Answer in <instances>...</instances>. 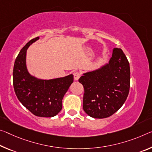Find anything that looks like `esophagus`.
<instances>
[{"instance_id": "1", "label": "esophagus", "mask_w": 152, "mask_h": 152, "mask_svg": "<svg viewBox=\"0 0 152 152\" xmlns=\"http://www.w3.org/2000/svg\"><path fill=\"white\" fill-rule=\"evenodd\" d=\"M81 76V74L79 73V72H75V73L74 74V78L75 80H78V79L80 78V77Z\"/></svg>"}]
</instances>
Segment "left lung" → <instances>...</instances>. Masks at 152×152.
Segmentation results:
<instances>
[{"label":"left lung","instance_id":"1","mask_svg":"<svg viewBox=\"0 0 152 152\" xmlns=\"http://www.w3.org/2000/svg\"><path fill=\"white\" fill-rule=\"evenodd\" d=\"M130 66L122 49L114 48L107 64L79 78L84 86L83 110L89 116L105 118L114 114L128 97Z\"/></svg>","mask_w":152,"mask_h":152}]
</instances>
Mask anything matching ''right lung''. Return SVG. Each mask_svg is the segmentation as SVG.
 I'll use <instances>...</instances> for the list:
<instances>
[{
  "label": "right lung",
  "mask_w": 152,
  "mask_h": 152,
  "mask_svg": "<svg viewBox=\"0 0 152 152\" xmlns=\"http://www.w3.org/2000/svg\"><path fill=\"white\" fill-rule=\"evenodd\" d=\"M38 39L37 37L29 41L17 57L13 67V87L19 101L34 115L53 117L62 109V99L74 82V76L71 74L43 80L29 73L26 66L27 49Z\"/></svg>",
  "instance_id": "obj_1"
}]
</instances>
